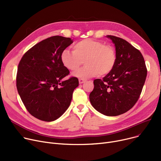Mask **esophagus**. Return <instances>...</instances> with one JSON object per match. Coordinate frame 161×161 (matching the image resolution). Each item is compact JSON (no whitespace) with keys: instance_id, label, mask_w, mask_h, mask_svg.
Returning a JSON list of instances; mask_svg holds the SVG:
<instances>
[{"instance_id":"esophagus-1","label":"esophagus","mask_w":161,"mask_h":161,"mask_svg":"<svg viewBox=\"0 0 161 161\" xmlns=\"http://www.w3.org/2000/svg\"><path fill=\"white\" fill-rule=\"evenodd\" d=\"M86 80H84V79H79V83H80V84H81V83H83L84 82H85Z\"/></svg>"}]
</instances>
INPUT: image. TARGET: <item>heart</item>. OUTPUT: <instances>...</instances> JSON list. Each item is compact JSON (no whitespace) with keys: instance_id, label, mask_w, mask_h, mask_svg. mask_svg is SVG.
<instances>
[{"instance_id":"obj_1","label":"heart","mask_w":161,"mask_h":161,"mask_svg":"<svg viewBox=\"0 0 161 161\" xmlns=\"http://www.w3.org/2000/svg\"><path fill=\"white\" fill-rule=\"evenodd\" d=\"M74 49V51L65 49L61 54V63L70 70H77L85 60L86 65L74 72V77L86 79L98 74L104 75L114 69L116 55L114 49L110 46L87 38L75 44Z\"/></svg>"}]
</instances>
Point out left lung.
<instances>
[{"mask_svg": "<svg viewBox=\"0 0 161 161\" xmlns=\"http://www.w3.org/2000/svg\"><path fill=\"white\" fill-rule=\"evenodd\" d=\"M106 37L115 46V64L103 80H94L89 100L98 112L117 116L129 111L138 101L146 79L147 69L139 50L121 38Z\"/></svg>", "mask_w": 161, "mask_h": 161, "instance_id": "obj_1", "label": "left lung"}]
</instances>
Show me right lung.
<instances>
[{
  "mask_svg": "<svg viewBox=\"0 0 161 161\" xmlns=\"http://www.w3.org/2000/svg\"><path fill=\"white\" fill-rule=\"evenodd\" d=\"M73 40L54 36L41 41L25 53L18 65L16 86L28 112L37 119L53 121L69 108L77 78L63 81L69 70L61 54Z\"/></svg>",
  "mask_w": 161,
  "mask_h": 161,
  "instance_id": "1",
  "label": "right lung"
}]
</instances>
